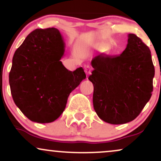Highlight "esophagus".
<instances>
[{
    "instance_id": "34e87169",
    "label": "esophagus",
    "mask_w": 161,
    "mask_h": 161,
    "mask_svg": "<svg viewBox=\"0 0 161 161\" xmlns=\"http://www.w3.org/2000/svg\"><path fill=\"white\" fill-rule=\"evenodd\" d=\"M85 73H86L87 75H90L92 73V68L90 66H85Z\"/></svg>"
}]
</instances>
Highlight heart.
<instances>
[{
	"label": "heart",
	"instance_id": "b5f03b06",
	"mask_svg": "<svg viewBox=\"0 0 161 161\" xmlns=\"http://www.w3.org/2000/svg\"><path fill=\"white\" fill-rule=\"evenodd\" d=\"M100 48H101H101H102V47H100Z\"/></svg>",
	"mask_w": 161,
	"mask_h": 161
}]
</instances>
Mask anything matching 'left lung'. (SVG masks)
I'll return each instance as SVG.
<instances>
[{"label": "left lung", "instance_id": "obj_1", "mask_svg": "<svg viewBox=\"0 0 161 161\" xmlns=\"http://www.w3.org/2000/svg\"><path fill=\"white\" fill-rule=\"evenodd\" d=\"M88 79L94 86L93 106L102 120L123 124L136 119L150 100L154 66L149 47L135 34L119 56L100 54L92 60Z\"/></svg>", "mask_w": 161, "mask_h": 161}]
</instances>
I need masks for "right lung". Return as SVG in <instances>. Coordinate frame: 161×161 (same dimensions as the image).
Segmentation results:
<instances>
[{"label": "right lung", "mask_w": 161, "mask_h": 161, "mask_svg": "<svg viewBox=\"0 0 161 161\" xmlns=\"http://www.w3.org/2000/svg\"><path fill=\"white\" fill-rule=\"evenodd\" d=\"M65 51L57 29L34 30L16 49L9 74L11 95L28 119L40 123L56 120L71 92L86 78L82 67L69 71L60 59Z\"/></svg>", "instance_id": "1"}]
</instances>
